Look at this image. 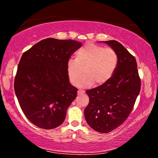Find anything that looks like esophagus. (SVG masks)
<instances>
[{
	"label": "esophagus",
	"mask_w": 158,
	"mask_h": 158,
	"mask_svg": "<svg viewBox=\"0 0 158 158\" xmlns=\"http://www.w3.org/2000/svg\"><path fill=\"white\" fill-rule=\"evenodd\" d=\"M84 93V90H79L78 92H77V93H78V95H81Z\"/></svg>",
	"instance_id": "esophagus-1"
}]
</instances>
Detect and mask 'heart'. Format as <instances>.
Wrapping results in <instances>:
<instances>
[{
	"label": "heart",
	"instance_id": "b5f03b06",
	"mask_svg": "<svg viewBox=\"0 0 158 158\" xmlns=\"http://www.w3.org/2000/svg\"><path fill=\"white\" fill-rule=\"evenodd\" d=\"M118 64L116 52L111 48L89 43L77 52L75 60L69 59L67 63V74L73 85L88 87L93 84L102 85L108 81L113 75Z\"/></svg>",
	"mask_w": 158,
	"mask_h": 158
}]
</instances>
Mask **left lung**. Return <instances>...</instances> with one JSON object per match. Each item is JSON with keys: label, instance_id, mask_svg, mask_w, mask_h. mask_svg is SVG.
<instances>
[{"label": "left lung", "instance_id": "left-lung-1", "mask_svg": "<svg viewBox=\"0 0 158 158\" xmlns=\"http://www.w3.org/2000/svg\"><path fill=\"white\" fill-rule=\"evenodd\" d=\"M104 42L116 52L118 64L108 81L85 91L90 101L84 116L93 130L108 133L122 125L129 116L139 94L141 79L135 58L118 42Z\"/></svg>", "mask_w": 158, "mask_h": 158}]
</instances>
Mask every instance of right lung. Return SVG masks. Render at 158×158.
Wrapping results in <instances>:
<instances>
[{"label": "right lung", "mask_w": 158, "mask_h": 158, "mask_svg": "<svg viewBox=\"0 0 158 158\" xmlns=\"http://www.w3.org/2000/svg\"><path fill=\"white\" fill-rule=\"evenodd\" d=\"M81 47L73 40L47 38L23 53L15 91L21 110L37 127L53 129L65 120L78 90L69 83L67 63Z\"/></svg>", "instance_id": "obj_1"}]
</instances>
